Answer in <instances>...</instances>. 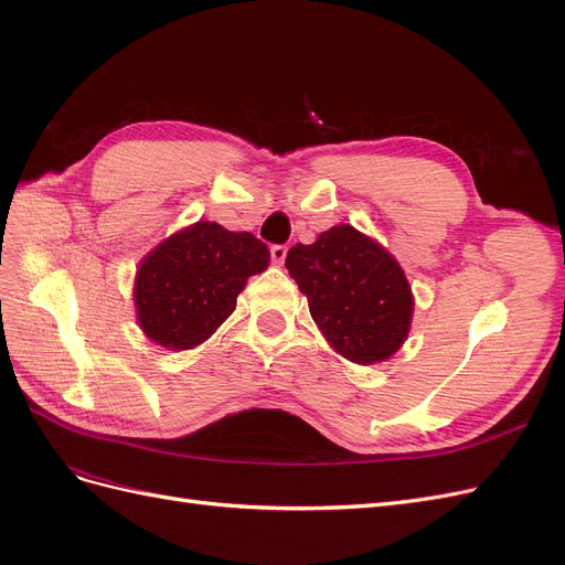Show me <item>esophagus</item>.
<instances>
[{"label":"esophagus","mask_w":565,"mask_h":565,"mask_svg":"<svg viewBox=\"0 0 565 565\" xmlns=\"http://www.w3.org/2000/svg\"><path fill=\"white\" fill-rule=\"evenodd\" d=\"M270 256H273V262H276V264H282L285 256H287V247L285 245H273Z\"/></svg>","instance_id":"esophagus-1"}]
</instances>
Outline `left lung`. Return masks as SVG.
Returning <instances> with one entry per match:
<instances>
[{
  "label": "left lung",
  "mask_w": 565,
  "mask_h": 565,
  "mask_svg": "<svg viewBox=\"0 0 565 565\" xmlns=\"http://www.w3.org/2000/svg\"><path fill=\"white\" fill-rule=\"evenodd\" d=\"M285 268L309 299V311L330 347L358 365L382 363L407 339L413 289L398 262L349 224L295 245Z\"/></svg>",
  "instance_id": "8db88e82"
}]
</instances>
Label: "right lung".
<instances>
[{"label":"right lung","instance_id":"right-lung-1","mask_svg":"<svg viewBox=\"0 0 565 565\" xmlns=\"http://www.w3.org/2000/svg\"><path fill=\"white\" fill-rule=\"evenodd\" d=\"M268 262L270 252L259 237L198 221L139 264L134 280L139 328L169 351L200 347L235 311L247 278L266 270Z\"/></svg>","mask_w":565,"mask_h":565}]
</instances>
